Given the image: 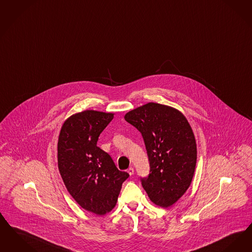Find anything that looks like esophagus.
Here are the masks:
<instances>
[{"mask_svg":"<svg viewBox=\"0 0 252 252\" xmlns=\"http://www.w3.org/2000/svg\"><path fill=\"white\" fill-rule=\"evenodd\" d=\"M127 172L129 173V175H133V174H134V169H133V168H129V169L127 170Z\"/></svg>","mask_w":252,"mask_h":252,"instance_id":"esophagus-1","label":"esophagus"}]
</instances>
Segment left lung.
<instances>
[{
  "label": "left lung",
  "mask_w": 252,
  "mask_h": 252,
  "mask_svg": "<svg viewBox=\"0 0 252 252\" xmlns=\"http://www.w3.org/2000/svg\"><path fill=\"white\" fill-rule=\"evenodd\" d=\"M141 133L150 173L141 185L155 204L169 207L189 188L197 161L196 141L184 114L150 102L125 115Z\"/></svg>",
  "instance_id": "8db88e82"
}]
</instances>
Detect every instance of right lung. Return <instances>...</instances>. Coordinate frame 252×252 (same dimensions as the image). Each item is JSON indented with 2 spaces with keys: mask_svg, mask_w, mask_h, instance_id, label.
<instances>
[{
  "mask_svg": "<svg viewBox=\"0 0 252 252\" xmlns=\"http://www.w3.org/2000/svg\"><path fill=\"white\" fill-rule=\"evenodd\" d=\"M113 113L84 111L63 123L58 140V168L68 192L81 207L102 216L116 205L129 174L119 171L96 144Z\"/></svg>",
  "mask_w": 252,
  "mask_h": 252,
  "instance_id": "right-lung-1",
  "label": "right lung"
}]
</instances>
